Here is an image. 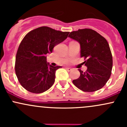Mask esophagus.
<instances>
[{"instance_id": "1", "label": "esophagus", "mask_w": 127, "mask_h": 127, "mask_svg": "<svg viewBox=\"0 0 127 127\" xmlns=\"http://www.w3.org/2000/svg\"><path fill=\"white\" fill-rule=\"evenodd\" d=\"M66 69L67 71H71V68H69V67H66Z\"/></svg>"}]
</instances>
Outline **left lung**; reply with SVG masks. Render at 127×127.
Returning a JSON list of instances; mask_svg holds the SVG:
<instances>
[{
	"mask_svg": "<svg viewBox=\"0 0 127 127\" xmlns=\"http://www.w3.org/2000/svg\"><path fill=\"white\" fill-rule=\"evenodd\" d=\"M68 37L80 43V57L84 58L87 69H79L80 76L73 80V84L85 92L99 90L110 79L113 67L111 50L105 39L90 28L70 32Z\"/></svg>",
	"mask_w": 127,
	"mask_h": 127,
	"instance_id": "8db88e82",
	"label": "left lung"
}]
</instances>
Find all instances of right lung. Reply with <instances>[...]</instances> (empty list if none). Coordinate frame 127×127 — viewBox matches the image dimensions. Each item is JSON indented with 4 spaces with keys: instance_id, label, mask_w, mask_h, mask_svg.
<instances>
[{
    "instance_id": "obj_1",
    "label": "right lung",
    "mask_w": 127,
    "mask_h": 127,
    "mask_svg": "<svg viewBox=\"0 0 127 127\" xmlns=\"http://www.w3.org/2000/svg\"><path fill=\"white\" fill-rule=\"evenodd\" d=\"M69 32L48 27L30 31L20 42L15 63V71L20 85L32 93L48 90L55 81L56 71L62 67L47 62V54L67 38Z\"/></svg>"
}]
</instances>
